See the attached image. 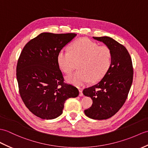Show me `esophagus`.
I'll list each match as a JSON object with an SVG mask.
<instances>
[{"label": "esophagus", "mask_w": 148, "mask_h": 148, "mask_svg": "<svg viewBox=\"0 0 148 148\" xmlns=\"http://www.w3.org/2000/svg\"><path fill=\"white\" fill-rule=\"evenodd\" d=\"M79 96H80V97H83V93H82V89H79Z\"/></svg>", "instance_id": "34e87169"}]
</instances>
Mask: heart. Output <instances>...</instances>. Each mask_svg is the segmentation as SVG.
<instances>
[{"instance_id": "heart-1", "label": "heart", "mask_w": 148, "mask_h": 148, "mask_svg": "<svg viewBox=\"0 0 148 148\" xmlns=\"http://www.w3.org/2000/svg\"><path fill=\"white\" fill-rule=\"evenodd\" d=\"M79 61V70L66 77L69 83L76 86H83L91 80L97 81L103 77L111 65V50L88 38H81L71 45L70 51L62 49L58 53V65L66 74L71 73L75 62Z\"/></svg>"}]
</instances>
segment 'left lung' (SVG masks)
Wrapping results in <instances>:
<instances>
[{
    "label": "left lung",
    "instance_id": "8db88e82",
    "mask_svg": "<svg viewBox=\"0 0 148 148\" xmlns=\"http://www.w3.org/2000/svg\"><path fill=\"white\" fill-rule=\"evenodd\" d=\"M111 50L112 62L98 83L86 88L83 94L91 97L92 104L84 110L85 115L95 120H105L114 115L126 100L133 79L131 57L126 48L108 36L93 37Z\"/></svg>",
    "mask_w": 148,
    "mask_h": 148
}]
</instances>
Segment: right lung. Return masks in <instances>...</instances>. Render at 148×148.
Returning a JSON list of instances; mask_svg holds the SVG:
<instances>
[{
  "instance_id": "right-lung-1",
  "label": "right lung",
  "mask_w": 148,
  "mask_h": 148,
  "mask_svg": "<svg viewBox=\"0 0 148 148\" xmlns=\"http://www.w3.org/2000/svg\"><path fill=\"white\" fill-rule=\"evenodd\" d=\"M76 35L42 33L27 42L20 54L16 67L19 94L38 117H58L66 99L79 93L77 88L64 82L57 63L58 52Z\"/></svg>"
}]
</instances>
